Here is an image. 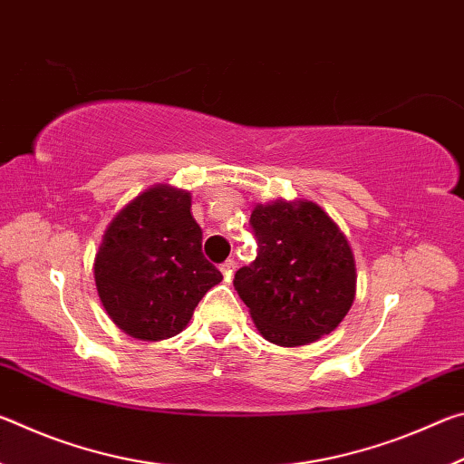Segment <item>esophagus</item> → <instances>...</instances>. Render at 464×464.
<instances>
[{"instance_id":"esophagus-1","label":"esophagus","mask_w":464,"mask_h":464,"mask_svg":"<svg viewBox=\"0 0 464 464\" xmlns=\"http://www.w3.org/2000/svg\"><path fill=\"white\" fill-rule=\"evenodd\" d=\"M221 272H223L225 280H229V278L233 276V272H235V260H227V262H223V264H221Z\"/></svg>"}]
</instances>
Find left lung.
<instances>
[{"label": "left lung", "instance_id": "obj_1", "mask_svg": "<svg viewBox=\"0 0 464 464\" xmlns=\"http://www.w3.org/2000/svg\"><path fill=\"white\" fill-rule=\"evenodd\" d=\"M257 256L235 272V290L266 340L304 345L332 334L356 295L354 256L315 202L260 204L249 218Z\"/></svg>", "mask_w": 464, "mask_h": 464}]
</instances>
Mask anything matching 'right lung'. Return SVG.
<instances>
[{
	"label": "right lung",
	"mask_w": 464,
	"mask_h": 464,
	"mask_svg": "<svg viewBox=\"0 0 464 464\" xmlns=\"http://www.w3.org/2000/svg\"><path fill=\"white\" fill-rule=\"evenodd\" d=\"M190 192L155 186L127 204L104 233L93 262L110 319L137 340H168L223 280L202 254Z\"/></svg>",
	"instance_id": "right-lung-1"
}]
</instances>
